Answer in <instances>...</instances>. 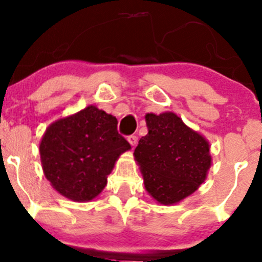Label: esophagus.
Instances as JSON below:
<instances>
[{
  "label": "esophagus",
  "mask_w": 262,
  "mask_h": 262,
  "mask_svg": "<svg viewBox=\"0 0 262 262\" xmlns=\"http://www.w3.org/2000/svg\"><path fill=\"white\" fill-rule=\"evenodd\" d=\"M127 141H128V142H130V144H131L132 147H135L137 144V142H138V137L135 136V135H131V136L127 137Z\"/></svg>",
  "instance_id": "esophagus-1"
}]
</instances>
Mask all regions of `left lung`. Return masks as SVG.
<instances>
[{
  "instance_id": "8db88e82",
  "label": "left lung",
  "mask_w": 262,
  "mask_h": 262,
  "mask_svg": "<svg viewBox=\"0 0 262 262\" xmlns=\"http://www.w3.org/2000/svg\"><path fill=\"white\" fill-rule=\"evenodd\" d=\"M146 122L148 134L134 153L144 187L159 204H177L205 181L212 161L210 144L174 113L147 114Z\"/></svg>"
}]
</instances>
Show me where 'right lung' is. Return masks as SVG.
Listing matches in <instances>:
<instances>
[{"label":"right lung","instance_id":"right-lung-1","mask_svg":"<svg viewBox=\"0 0 262 262\" xmlns=\"http://www.w3.org/2000/svg\"><path fill=\"white\" fill-rule=\"evenodd\" d=\"M128 149L115 116L94 105L52 122L39 146L46 179L58 193L78 202L103 191L115 162Z\"/></svg>","mask_w":262,"mask_h":262}]
</instances>
